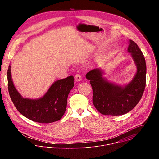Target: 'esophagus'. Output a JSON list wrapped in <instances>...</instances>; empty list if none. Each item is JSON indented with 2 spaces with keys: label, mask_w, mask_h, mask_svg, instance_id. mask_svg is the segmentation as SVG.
<instances>
[{
  "label": "esophagus",
  "mask_w": 159,
  "mask_h": 159,
  "mask_svg": "<svg viewBox=\"0 0 159 159\" xmlns=\"http://www.w3.org/2000/svg\"><path fill=\"white\" fill-rule=\"evenodd\" d=\"M75 80H76V81H77V82L80 81V80H82V76H81L79 74H76V75H75Z\"/></svg>",
  "instance_id": "obj_1"
}]
</instances>
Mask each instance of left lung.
<instances>
[{
  "mask_svg": "<svg viewBox=\"0 0 159 159\" xmlns=\"http://www.w3.org/2000/svg\"><path fill=\"white\" fill-rule=\"evenodd\" d=\"M137 66V72L128 84L117 85L102 77L101 68L87 73L93 88V102L96 109L102 115L119 116L132 110L141 99L146 85V63L144 56L131 39L128 48Z\"/></svg>",
  "mask_w": 159,
  "mask_h": 159,
  "instance_id": "obj_1",
  "label": "left lung"
}]
</instances>
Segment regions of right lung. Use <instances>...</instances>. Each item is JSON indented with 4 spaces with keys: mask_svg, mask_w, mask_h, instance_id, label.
<instances>
[{
    "mask_svg": "<svg viewBox=\"0 0 159 159\" xmlns=\"http://www.w3.org/2000/svg\"><path fill=\"white\" fill-rule=\"evenodd\" d=\"M11 65L7 70L8 90L15 107L21 115L34 122L50 123L60 120L66 108L67 98L74 85L72 75L55 81L42 98L22 97L16 89L11 77Z\"/></svg>",
    "mask_w": 159,
    "mask_h": 159,
    "instance_id": "right-lung-1",
    "label": "right lung"
}]
</instances>
